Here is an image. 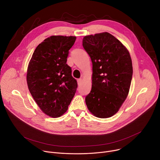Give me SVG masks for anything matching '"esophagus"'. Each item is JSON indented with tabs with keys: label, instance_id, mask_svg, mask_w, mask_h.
I'll list each match as a JSON object with an SVG mask.
<instances>
[{
	"label": "esophagus",
	"instance_id": "34e87169",
	"mask_svg": "<svg viewBox=\"0 0 160 160\" xmlns=\"http://www.w3.org/2000/svg\"><path fill=\"white\" fill-rule=\"evenodd\" d=\"M82 82V78H80V79H78V80H77V82H78V85H80V84H81Z\"/></svg>",
	"mask_w": 160,
	"mask_h": 160
}]
</instances>
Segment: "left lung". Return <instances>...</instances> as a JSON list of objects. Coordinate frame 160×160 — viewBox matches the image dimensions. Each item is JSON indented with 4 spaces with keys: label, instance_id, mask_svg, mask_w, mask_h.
<instances>
[{
    "label": "left lung",
    "instance_id": "8db88e82",
    "mask_svg": "<svg viewBox=\"0 0 160 160\" xmlns=\"http://www.w3.org/2000/svg\"><path fill=\"white\" fill-rule=\"evenodd\" d=\"M82 45L93 63L87 107L95 117L108 118L119 111L129 93L133 74L129 51L108 32L86 36Z\"/></svg>",
    "mask_w": 160,
    "mask_h": 160
}]
</instances>
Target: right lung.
I'll use <instances>...</instances> for the list:
<instances>
[{"label": "right lung", "mask_w": 160, "mask_h": 160, "mask_svg": "<svg viewBox=\"0 0 160 160\" xmlns=\"http://www.w3.org/2000/svg\"><path fill=\"white\" fill-rule=\"evenodd\" d=\"M75 36H52L36 47L28 63V89L41 110L56 118L64 114L74 97L77 82L66 63Z\"/></svg>", "instance_id": "obj_1"}]
</instances>
